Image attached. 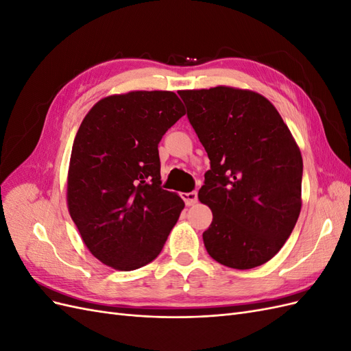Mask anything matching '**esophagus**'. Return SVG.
<instances>
[{
	"mask_svg": "<svg viewBox=\"0 0 351 351\" xmlns=\"http://www.w3.org/2000/svg\"><path fill=\"white\" fill-rule=\"evenodd\" d=\"M183 200L186 202L187 206H192L197 202V192H190V193H182Z\"/></svg>",
	"mask_w": 351,
	"mask_h": 351,
	"instance_id": "1",
	"label": "esophagus"
}]
</instances>
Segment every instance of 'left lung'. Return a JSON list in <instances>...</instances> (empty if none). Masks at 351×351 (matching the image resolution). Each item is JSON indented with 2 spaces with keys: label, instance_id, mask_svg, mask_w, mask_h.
<instances>
[{
  "label": "left lung",
  "instance_id": "1",
  "mask_svg": "<svg viewBox=\"0 0 351 351\" xmlns=\"http://www.w3.org/2000/svg\"><path fill=\"white\" fill-rule=\"evenodd\" d=\"M210 161L199 200L212 259L252 269L284 246L302 209L303 159L280 112L261 93L231 86L180 90Z\"/></svg>",
  "mask_w": 351,
  "mask_h": 351
}]
</instances>
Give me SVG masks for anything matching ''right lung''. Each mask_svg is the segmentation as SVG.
I'll return each mask as SVG.
<instances>
[{
	"label": "right lung",
	"mask_w": 351,
	"mask_h": 351,
	"mask_svg": "<svg viewBox=\"0 0 351 351\" xmlns=\"http://www.w3.org/2000/svg\"><path fill=\"white\" fill-rule=\"evenodd\" d=\"M186 114L169 90L110 95L74 137L67 208L83 243L104 265L133 271L161 253L184 202L161 189L158 143Z\"/></svg>",
	"instance_id": "right-lung-1"
}]
</instances>
